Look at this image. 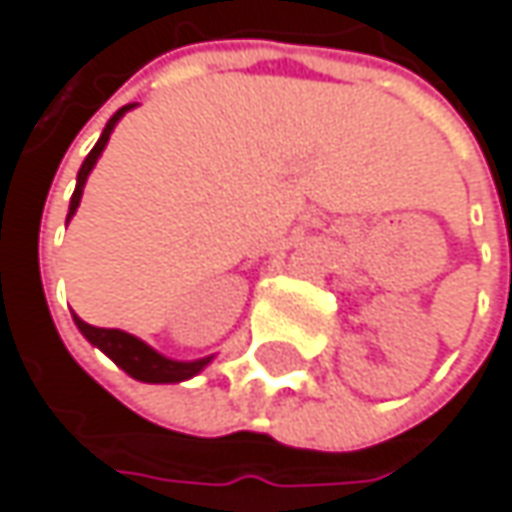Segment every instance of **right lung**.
Masks as SVG:
<instances>
[{
    "label": "right lung",
    "mask_w": 512,
    "mask_h": 512,
    "mask_svg": "<svg viewBox=\"0 0 512 512\" xmlns=\"http://www.w3.org/2000/svg\"><path fill=\"white\" fill-rule=\"evenodd\" d=\"M127 109H133V103H130V106H121V109L109 118V124H106L103 136L97 139V145L91 148V154L85 156V162H82V168H79V177H76L73 198H70V213H67V219L76 213L79 198H82V186H85V180H88V171L94 168L97 156L103 154V148H106V142H109V133L115 130L118 118H121ZM73 320H76L79 332H82L94 347H100V350L112 358L118 367H124L133 379H142V382H183V379L195 376V373L210 361V358H198V361H171V358L159 356L156 350H151L148 344H142L139 338H133V335H127V332L88 326V323H82L76 314H73Z\"/></svg>",
    "instance_id": "add662e5"
}]
</instances>
